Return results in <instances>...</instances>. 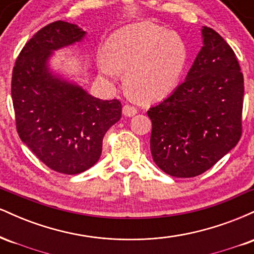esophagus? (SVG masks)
I'll return each instance as SVG.
<instances>
[{
    "label": "esophagus",
    "mask_w": 254,
    "mask_h": 254,
    "mask_svg": "<svg viewBox=\"0 0 254 254\" xmlns=\"http://www.w3.org/2000/svg\"><path fill=\"white\" fill-rule=\"evenodd\" d=\"M137 113V109L130 105H124L123 106V115L125 117H133Z\"/></svg>",
    "instance_id": "34e87169"
}]
</instances>
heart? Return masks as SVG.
<instances>
[{
  "mask_svg": "<svg viewBox=\"0 0 254 254\" xmlns=\"http://www.w3.org/2000/svg\"><path fill=\"white\" fill-rule=\"evenodd\" d=\"M98 65L105 76L117 78L125 71V84L142 100L170 95L182 81L190 61L184 38L149 21L116 31L105 44Z\"/></svg>",
  "mask_w": 254,
  "mask_h": 254,
  "instance_id": "1",
  "label": "heart"
}]
</instances>
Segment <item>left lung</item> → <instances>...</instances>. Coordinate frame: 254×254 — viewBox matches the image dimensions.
Returning a JSON list of instances; mask_svg holds the SVG:
<instances>
[{"instance_id":"obj_1","label":"left lung","mask_w":254,"mask_h":254,"mask_svg":"<svg viewBox=\"0 0 254 254\" xmlns=\"http://www.w3.org/2000/svg\"><path fill=\"white\" fill-rule=\"evenodd\" d=\"M202 38L185 81L148 111L154 162L176 178L204 173L241 137L244 76L237 56L212 28L204 26Z\"/></svg>"}]
</instances>
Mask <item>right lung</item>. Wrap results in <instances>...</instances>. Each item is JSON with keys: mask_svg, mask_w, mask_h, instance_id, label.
I'll list each match as a JSON object with an SVG mask.
<instances>
[{"mask_svg": "<svg viewBox=\"0 0 254 254\" xmlns=\"http://www.w3.org/2000/svg\"><path fill=\"white\" fill-rule=\"evenodd\" d=\"M84 37L82 28L65 21L45 26L20 52L11 77L21 141L49 168L70 176L97 164L105 133L122 117L117 99L93 97L50 68L55 51Z\"/></svg>", "mask_w": 254, "mask_h": 254, "instance_id": "right-lung-1", "label": "right lung"}]
</instances>
